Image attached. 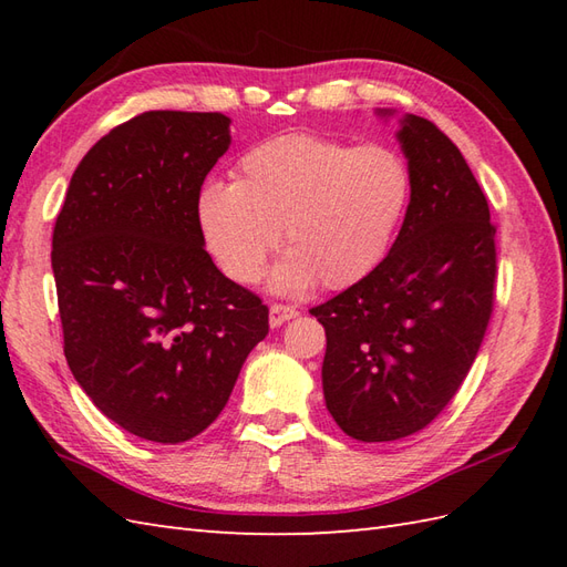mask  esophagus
I'll use <instances>...</instances> for the list:
<instances>
[{
	"label": "esophagus",
	"instance_id": "1",
	"mask_svg": "<svg viewBox=\"0 0 567 567\" xmlns=\"http://www.w3.org/2000/svg\"><path fill=\"white\" fill-rule=\"evenodd\" d=\"M297 315H299V311L295 307H290V305H270V327L272 329L282 327L285 321L295 319Z\"/></svg>",
	"mask_w": 567,
	"mask_h": 567
}]
</instances>
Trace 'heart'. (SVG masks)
Segmentation results:
<instances>
[{
	"mask_svg": "<svg viewBox=\"0 0 567 567\" xmlns=\"http://www.w3.org/2000/svg\"><path fill=\"white\" fill-rule=\"evenodd\" d=\"M412 199V173L388 146H351L317 134L258 143L236 165L234 185L209 183L197 197L204 246L240 285L256 282L277 240V292L351 287L388 258Z\"/></svg>",
	"mask_w": 567,
	"mask_h": 567,
	"instance_id": "1",
	"label": "heart"
}]
</instances>
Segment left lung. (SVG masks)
<instances>
[{
    "mask_svg": "<svg viewBox=\"0 0 567 567\" xmlns=\"http://www.w3.org/2000/svg\"><path fill=\"white\" fill-rule=\"evenodd\" d=\"M400 124L412 173L400 236L365 280L309 309L327 331V409L365 443L412 436L443 412L495 307L497 228L483 189L439 126L414 114Z\"/></svg>",
    "mask_w": 567,
    "mask_h": 567,
    "instance_id": "obj_1",
    "label": "left lung"
}]
</instances>
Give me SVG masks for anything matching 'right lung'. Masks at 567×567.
Instances as JSON below:
<instances>
[{
  "mask_svg": "<svg viewBox=\"0 0 567 567\" xmlns=\"http://www.w3.org/2000/svg\"><path fill=\"white\" fill-rule=\"evenodd\" d=\"M219 112H143L72 173L53 228L65 358L100 412L183 443L221 414L268 307L204 250L197 197L231 146Z\"/></svg>",
  "mask_w": 567,
  "mask_h": 567,
  "instance_id": "1",
  "label": "right lung"
}]
</instances>
